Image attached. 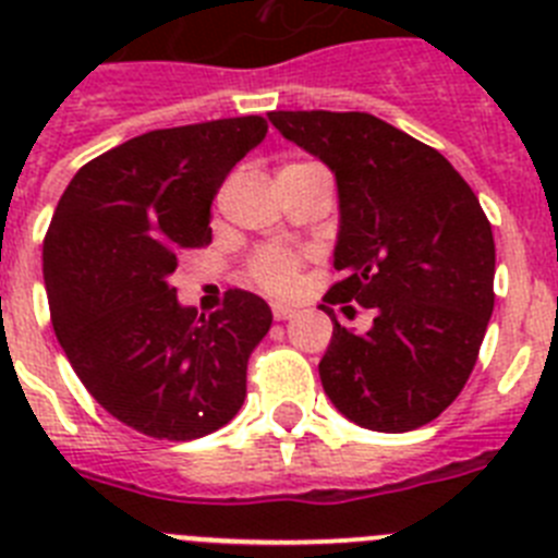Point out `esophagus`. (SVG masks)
I'll return each instance as SVG.
<instances>
[{"label":"esophagus","instance_id":"esophagus-1","mask_svg":"<svg viewBox=\"0 0 558 558\" xmlns=\"http://www.w3.org/2000/svg\"><path fill=\"white\" fill-rule=\"evenodd\" d=\"M295 310L290 307V304H274V318L276 322H288V318H293Z\"/></svg>","mask_w":558,"mask_h":558}]
</instances>
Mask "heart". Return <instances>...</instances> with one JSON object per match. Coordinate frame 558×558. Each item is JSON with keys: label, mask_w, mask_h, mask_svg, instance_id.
<instances>
[{"label": "heart", "mask_w": 558, "mask_h": 558, "mask_svg": "<svg viewBox=\"0 0 558 558\" xmlns=\"http://www.w3.org/2000/svg\"><path fill=\"white\" fill-rule=\"evenodd\" d=\"M254 279L270 293H288L295 284V270H299V256L284 248H263L251 263Z\"/></svg>", "instance_id": "heart-1"}]
</instances>
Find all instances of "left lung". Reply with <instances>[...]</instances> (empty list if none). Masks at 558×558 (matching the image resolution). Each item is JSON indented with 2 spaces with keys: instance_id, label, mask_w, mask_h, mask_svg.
<instances>
[{
  "instance_id": "1",
  "label": "left lung",
  "mask_w": 558,
  "mask_h": 558,
  "mask_svg": "<svg viewBox=\"0 0 558 558\" xmlns=\"http://www.w3.org/2000/svg\"><path fill=\"white\" fill-rule=\"evenodd\" d=\"M284 140L332 170L340 274L329 304L374 310L368 332L340 327L318 363L349 422L405 433L450 408L495 310V236L475 192L433 147L360 111H270Z\"/></svg>"
}]
</instances>
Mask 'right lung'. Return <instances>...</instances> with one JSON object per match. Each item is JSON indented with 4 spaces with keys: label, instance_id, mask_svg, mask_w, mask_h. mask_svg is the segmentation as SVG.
<instances>
[{
    "label": "right lung",
    "instance_id": "add662e5",
    "mask_svg": "<svg viewBox=\"0 0 558 558\" xmlns=\"http://www.w3.org/2000/svg\"><path fill=\"white\" fill-rule=\"evenodd\" d=\"M265 133L263 117L142 133L81 167L58 201L44 236L58 343L88 393L145 436L192 441L243 408L270 307L229 290L198 315L170 276L181 251L211 240V201Z\"/></svg>",
    "mask_w": 558,
    "mask_h": 558
}]
</instances>
